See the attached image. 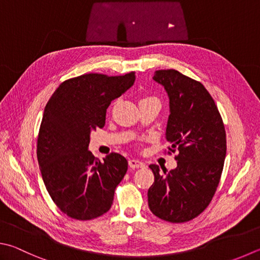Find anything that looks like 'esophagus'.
<instances>
[{"instance_id": "1", "label": "esophagus", "mask_w": 260, "mask_h": 260, "mask_svg": "<svg viewBox=\"0 0 260 260\" xmlns=\"http://www.w3.org/2000/svg\"><path fill=\"white\" fill-rule=\"evenodd\" d=\"M128 165L131 168H141L144 167V162L141 161L139 159H129L128 160Z\"/></svg>"}]
</instances>
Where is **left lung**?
<instances>
[{"mask_svg":"<svg viewBox=\"0 0 260 260\" xmlns=\"http://www.w3.org/2000/svg\"><path fill=\"white\" fill-rule=\"evenodd\" d=\"M153 81L169 99L166 140L178 151L177 167L166 174L150 165L154 182L148 191L152 214L171 223H184L200 215L218 186L226 155L223 120L201 83L177 70H157Z\"/></svg>","mask_w":260,"mask_h":260,"instance_id":"obj_1","label":"left lung"}]
</instances>
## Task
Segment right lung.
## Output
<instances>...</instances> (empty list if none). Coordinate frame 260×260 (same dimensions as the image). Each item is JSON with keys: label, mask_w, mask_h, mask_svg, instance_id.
Here are the masks:
<instances>
[{"label": "right lung", "mask_w": 260, "mask_h": 260, "mask_svg": "<svg viewBox=\"0 0 260 260\" xmlns=\"http://www.w3.org/2000/svg\"><path fill=\"white\" fill-rule=\"evenodd\" d=\"M134 82L135 73L82 75L63 82L46 103L37 159L52 200L72 218L93 219L111 208L128 162L119 153H110L100 161L88 151L89 136L105 126L111 101Z\"/></svg>", "instance_id": "right-lung-1"}]
</instances>
